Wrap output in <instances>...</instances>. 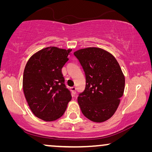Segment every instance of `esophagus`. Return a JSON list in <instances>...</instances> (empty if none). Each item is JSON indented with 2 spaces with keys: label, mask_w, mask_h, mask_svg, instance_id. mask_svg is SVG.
<instances>
[{
  "label": "esophagus",
  "mask_w": 152,
  "mask_h": 152,
  "mask_svg": "<svg viewBox=\"0 0 152 152\" xmlns=\"http://www.w3.org/2000/svg\"><path fill=\"white\" fill-rule=\"evenodd\" d=\"M70 91H72V93L73 95L76 94V87H75V86L71 87V88H70Z\"/></svg>",
  "instance_id": "1"
}]
</instances>
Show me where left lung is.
Returning <instances> with one entry per match:
<instances>
[{
	"label": "left lung",
	"mask_w": 152,
	"mask_h": 152,
	"mask_svg": "<svg viewBox=\"0 0 152 152\" xmlns=\"http://www.w3.org/2000/svg\"><path fill=\"white\" fill-rule=\"evenodd\" d=\"M86 75V88L77 101L85 117L95 122L111 118L123 95L125 78L115 57L99 48L89 47L74 53Z\"/></svg>",
	"instance_id": "left-lung-1"
}]
</instances>
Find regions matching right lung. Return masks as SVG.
Wrapping results in <instances>:
<instances>
[{"mask_svg":"<svg viewBox=\"0 0 152 152\" xmlns=\"http://www.w3.org/2000/svg\"><path fill=\"white\" fill-rule=\"evenodd\" d=\"M71 51L47 47L32 55L26 64L23 78L25 97L33 114L44 121L61 118L71 100L61 73Z\"/></svg>","mask_w":152,"mask_h":152,"instance_id":"add662e5","label":"right lung"}]
</instances>
